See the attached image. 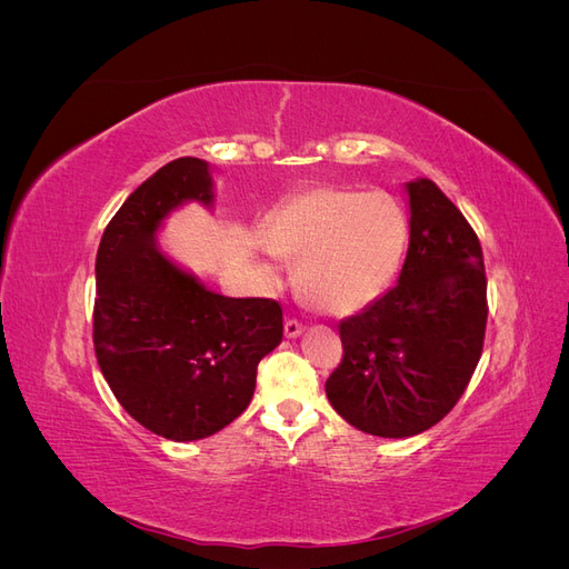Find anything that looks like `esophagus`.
Returning a JSON list of instances; mask_svg holds the SVG:
<instances>
[{"label": "esophagus", "instance_id": "esophagus-1", "mask_svg": "<svg viewBox=\"0 0 569 569\" xmlns=\"http://www.w3.org/2000/svg\"><path fill=\"white\" fill-rule=\"evenodd\" d=\"M301 332H303V325H301L297 318H289V320H284V335H287L289 339L299 337Z\"/></svg>", "mask_w": 569, "mask_h": 569}]
</instances>
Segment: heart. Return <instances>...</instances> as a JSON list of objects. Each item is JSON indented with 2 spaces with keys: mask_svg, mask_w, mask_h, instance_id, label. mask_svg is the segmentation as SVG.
<instances>
[{
  "mask_svg": "<svg viewBox=\"0 0 569 569\" xmlns=\"http://www.w3.org/2000/svg\"><path fill=\"white\" fill-rule=\"evenodd\" d=\"M268 247L299 263L303 299L322 313L349 316L382 299L403 268L410 218L387 192L306 187L266 222Z\"/></svg>",
  "mask_w": 569,
  "mask_h": 569,
  "instance_id": "heart-1",
  "label": "heart"
}]
</instances>
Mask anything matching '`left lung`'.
<instances>
[{
  "mask_svg": "<svg viewBox=\"0 0 569 569\" xmlns=\"http://www.w3.org/2000/svg\"><path fill=\"white\" fill-rule=\"evenodd\" d=\"M406 189L410 244L399 282L341 320L343 358L325 382L343 420L387 439L420 435L449 416L479 363L489 313L470 222L432 180Z\"/></svg>",
  "mask_w": 569,
  "mask_h": 569,
  "instance_id": "obj_1",
  "label": "left lung"
}]
</instances>
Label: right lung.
<instances>
[{
    "label": "right lung",
    "instance_id": "add662e5",
    "mask_svg": "<svg viewBox=\"0 0 569 569\" xmlns=\"http://www.w3.org/2000/svg\"><path fill=\"white\" fill-rule=\"evenodd\" d=\"M213 203L209 163H166L120 206L97 251L94 353L118 403L170 441H197L247 410L256 368L282 341L272 299L206 289L159 249L163 218Z\"/></svg>",
    "mask_w": 569,
    "mask_h": 569
}]
</instances>
